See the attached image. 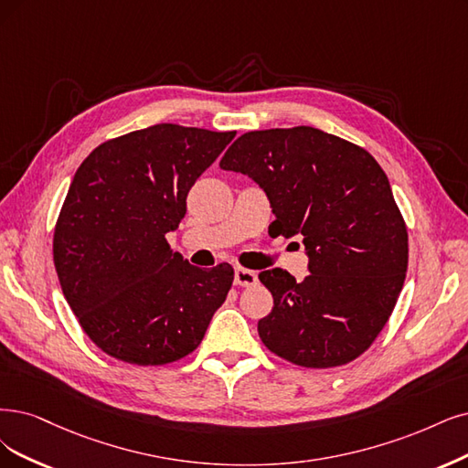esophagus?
<instances>
[{"mask_svg":"<svg viewBox=\"0 0 468 468\" xmlns=\"http://www.w3.org/2000/svg\"><path fill=\"white\" fill-rule=\"evenodd\" d=\"M233 282H235V285H240V287H250L258 282V275H256V271L247 270V268H235Z\"/></svg>","mask_w":468,"mask_h":468,"instance_id":"34e87169","label":"esophagus"}]
</instances>
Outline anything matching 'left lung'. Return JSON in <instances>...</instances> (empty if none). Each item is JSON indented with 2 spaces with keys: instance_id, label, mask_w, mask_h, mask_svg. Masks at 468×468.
<instances>
[{
  "instance_id": "left-lung-1",
  "label": "left lung",
  "mask_w": 468,
  "mask_h": 468,
  "mask_svg": "<svg viewBox=\"0 0 468 468\" xmlns=\"http://www.w3.org/2000/svg\"><path fill=\"white\" fill-rule=\"evenodd\" d=\"M225 171L261 186L271 235L301 237L308 275L261 271L273 308L262 343L306 368L347 365L382 332L403 289L409 240L384 169L356 144L314 127L250 131L228 148Z\"/></svg>"
}]
</instances>
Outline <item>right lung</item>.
Wrapping results in <instances>:
<instances>
[{"mask_svg":"<svg viewBox=\"0 0 468 468\" xmlns=\"http://www.w3.org/2000/svg\"><path fill=\"white\" fill-rule=\"evenodd\" d=\"M235 136L173 123L90 152L69 186L54 235L63 295L84 334L113 358L155 367L193 353L233 283V268L200 270L165 235L190 186Z\"/></svg>","mask_w":468,"mask_h":468,"instance_id":"1","label":"right lung"}]
</instances>
